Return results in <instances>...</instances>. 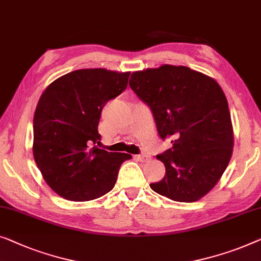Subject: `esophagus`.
<instances>
[{
    "label": "esophagus",
    "instance_id": "obj_1",
    "mask_svg": "<svg viewBox=\"0 0 261 261\" xmlns=\"http://www.w3.org/2000/svg\"><path fill=\"white\" fill-rule=\"evenodd\" d=\"M135 159H138V160L141 162H146L149 160V156L146 155V154H139V155H135Z\"/></svg>",
    "mask_w": 261,
    "mask_h": 261
}]
</instances>
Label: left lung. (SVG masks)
I'll return each instance as SVG.
<instances>
[{"label":"left lung","mask_w":261,"mask_h":261,"mask_svg":"<svg viewBox=\"0 0 261 261\" xmlns=\"http://www.w3.org/2000/svg\"><path fill=\"white\" fill-rule=\"evenodd\" d=\"M129 86L152 109L160 138H172V148L156 155L166 174L150 188L174 201H198L218 184L233 153L224 90L208 75L172 65L134 71Z\"/></svg>","instance_id":"8db88e82"}]
</instances>
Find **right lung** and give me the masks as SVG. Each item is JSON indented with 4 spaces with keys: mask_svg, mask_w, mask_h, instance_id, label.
Segmentation results:
<instances>
[{
    "mask_svg": "<svg viewBox=\"0 0 261 261\" xmlns=\"http://www.w3.org/2000/svg\"><path fill=\"white\" fill-rule=\"evenodd\" d=\"M129 71L90 68L56 79L41 95L34 114L33 154L47 185L62 198L89 201L115 186L127 153L97 148L101 111L120 95Z\"/></svg>",
    "mask_w": 261,
    "mask_h": 261,
    "instance_id": "add662e5",
    "label": "right lung"
}]
</instances>
